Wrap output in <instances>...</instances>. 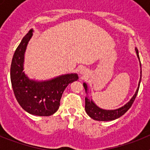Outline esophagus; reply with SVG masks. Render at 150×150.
I'll return each instance as SVG.
<instances>
[{
  "instance_id": "34e87169",
  "label": "esophagus",
  "mask_w": 150,
  "mask_h": 150,
  "mask_svg": "<svg viewBox=\"0 0 150 150\" xmlns=\"http://www.w3.org/2000/svg\"><path fill=\"white\" fill-rule=\"evenodd\" d=\"M79 74L83 75V76H86L87 74V70L86 68H81L80 69V71H79Z\"/></svg>"
}]
</instances>
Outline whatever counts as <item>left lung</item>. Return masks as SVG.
Returning a JSON list of instances; mask_svg holds the SVG:
<instances>
[{
	"instance_id": "obj_1",
	"label": "left lung",
	"mask_w": 150,
	"mask_h": 150,
	"mask_svg": "<svg viewBox=\"0 0 150 150\" xmlns=\"http://www.w3.org/2000/svg\"><path fill=\"white\" fill-rule=\"evenodd\" d=\"M135 51H136L137 58H138L139 62H140V66L141 67L138 50L137 48H135ZM141 74H142V71L140 70V78L138 83V87H137L134 95H133V97H132L131 100L127 104H125L124 106L116 110H104L101 109L99 107H98L91 99H89L88 97H86V98H85V104H86V105H85V110H86V112H87V114L91 119L97 120V121H112V120H116V119L120 118L122 115H124L129 110L130 107H132V104H133L135 100V98L137 96V92H138L139 90V87H140V80H141ZM83 86H84L85 90H86V92L88 93V86H87L86 83H83Z\"/></svg>"
}]
</instances>
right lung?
Masks as SVG:
<instances>
[{"label":"right lung","mask_w":150,"mask_h":150,"mask_svg":"<svg viewBox=\"0 0 150 150\" xmlns=\"http://www.w3.org/2000/svg\"><path fill=\"white\" fill-rule=\"evenodd\" d=\"M33 32V29L29 30L14 52L10 67L12 87L17 101L26 112L34 116H49L59 110L66 87L79 77L76 74H69L45 81L29 79L23 71L24 59Z\"/></svg>","instance_id":"1"}]
</instances>
